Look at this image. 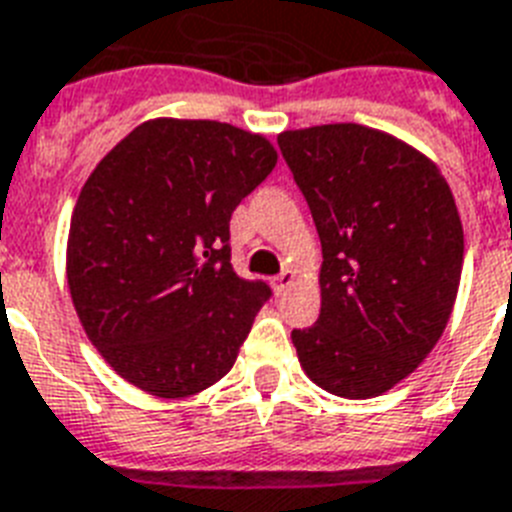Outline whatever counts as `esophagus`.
Returning <instances> with one entry per match:
<instances>
[{"label": "esophagus", "instance_id": "obj_1", "mask_svg": "<svg viewBox=\"0 0 512 512\" xmlns=\"http://www.w3.org/2000/svg\"><path fill=\"white\" fill-rule=\"evenodd\" d=\"M294 278H296L294 270H283L281 276L273 278V289H276V294H283V291L289 289L291 283H294Z\"/></svg>", "mask_w": 512, "mask_h": 512}]
</instances>
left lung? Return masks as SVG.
Instances as JSON below:
<instances>
[{"label":"left lung","mask_w":512,"mask_h":512,"mask_svg":"<svg viewBox=\"0 0 512 512\" xmlns=\"http://www.w3.org/2000/svg\"><path fill=\"white\" fill-rule=\"evenodd\" d=\"M322 244L320 317L291 341L309 380L375 398L440 341L463 265L445 176L411 145L362 124L278 135Z\"/></svg>","instance_id":"8db88e82"}]
</instances>
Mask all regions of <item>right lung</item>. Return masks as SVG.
Listing matches in <instances>:
<instances>
[{"label": "right lung", "instance_id": "1", "mask_svg": "<svg viewBox=\"0 0 512 512\" xmlns=\"http://www.w3.org/2000/svg\"><path fill=\"white\" fill-rule=\"evenodd\" d=\"M260 135L208 119H153L88 176L67 242V283L90 343L161 398L210 388L270 299L236 276L229 221L276 166Z\"/></svg>", "mask_w": 512, "mask_h": 512}]
</instances>
